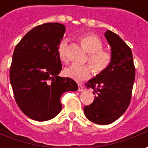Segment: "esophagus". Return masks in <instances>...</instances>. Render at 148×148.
<instances>
[{"instance_id":"esophagus-1","label":"esophagus","mask_w":148,"mask_h":148,"mask_svg":"<svg viewBox=\"0 0 148 148\" xmlns=\"http://www.w3.org/2000/svg\"><path fill=\"white\" fill-rule=\"evenodd\" d=\"M84 90V88H83V85L81 84H78V91L82 92Z\"/></svg>"}]
</instances>
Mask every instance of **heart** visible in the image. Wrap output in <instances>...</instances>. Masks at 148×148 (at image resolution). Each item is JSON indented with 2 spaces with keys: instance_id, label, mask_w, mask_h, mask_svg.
<instances>
[{
  "instance_id": "b5f03b06",
  "label": "heart",
  "mask_w": 148,
  "mask_h": 148,
  "mask_svg": "<svg viewBox=\"0 0 148 148\" xmlns=\"http://www.w3.org/2000/svg\"><path fill=\"white\" fill-rule=\"evenodd\" d=\"M82 47L89 54L88 62L90 64L95 74H100L106 69L111 62V54L103 51V43L99 38L93 34H84L79 38ZM67 42L64 40L60 42L57 48V54L60 60L67 61L66 56ZM64 74L76 81L88 79L91 75V68L88 65L72 64L64 69Z\"/></svg>"
}]
</instances>
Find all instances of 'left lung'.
I'll return each mask as SVG.
<instances>
[{"mask_svg": "<svg viewBox=\"0 0 148 148\" xmlns=\"http://www.w3.org/2000/svg\"><path fill=\"white\" fill-rule=\"evenodd\" d=\"M105 37L111 47V62L101 73L88 81L94 101L84 107L89 121L107 125L119 119L129 106L135 68L130 48L118 34L106 30Z\"/></svg>", "mask_w": 148, "mask_h": 148, "instance_id": "8db88e82", "label": "left lung"}]
</instances>
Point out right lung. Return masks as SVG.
<instances>
[{"mask_svg": "<svg viewBox=\"0 0 148 148\" xmlns=\"http://www.w3.org/2000/svg\"><path fill=\"white\" fill-rule=\"evenodd\" d=\"M64 33L63 24L45 23L30 29L14 49L10 79L15 101L35 121L55 118L62 110V94L78 89L75 80L58 76L62 64L57 48Z\"/></svg>", "mask_w": 148, "mask_h": 148, "instance_id": "right-lung-1", "label": "right lung"}]
</instances>
